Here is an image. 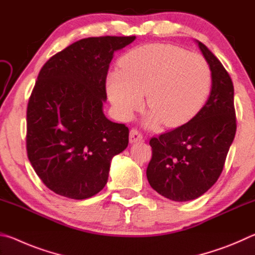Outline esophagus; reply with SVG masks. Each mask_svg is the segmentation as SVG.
Listing matches in <instances>:
<instances>
[{
	"mask_svg": "<svg viewBox=\"0 0 255 255\" xmlns=\"http://www.w3.org/2000/svg\"><path fill=\"white\" fill-rule=\"evenodd\" d=\"M129 140L130 143H137V141L143 140V133H141L138 129L132 128L130 132H129Z\"/></svg>",
	"mask_w": 255,
	"mask_h": 255,
	"instance_id": "34e87169",
	"label": "esophagus"
}]
</instances>
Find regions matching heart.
Masks as SVG:
<instances>
[{
  "label": "heart",
  "instance_id": "heart-1",
  "mask_svg": "<svg viewBox=\"0 0 255 255\" xmlns=\"http://www.w3.org/2000/svg\"><path fill=\"white\" fill-rule=\"evenodd\" d=\"M211 68L201 55L178 46L150 44L137 47L120 59V70L109 73L107 90L124 119L143 106L153 112L152 124L175 127L191 119L208 99Z\"/></svg>",
  "mask_w": 255,
  "mask_h": 255
}]
</instances>
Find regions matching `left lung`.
I'll return each instance as SVG.
<instances>
[{"instance_id":"left-lung-1","label":"left lung","mask_w":255,"mask_h":255,"mask_svg":"<svg viewBox=\"0 0 255 255\" xmlns=\"http://www.w3.org/2000/svg\"><path fill=\"white\" fill-rule=\"evenodd\" d=\"M198 46L213 74L208 100L190 122L149 140L147 180L155 191L173 201L197 199L213 187L236 132L231 76L202 42Z\"/></svg>"}]
</instances>
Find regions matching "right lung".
I'll return each instance as SVG.
<instances>
[{
  "label": "right lung",
  "mask_w": 255,
  "mask_h": 255,
  "mask_svg": "<svg viewBox=\"0 0 255 255\" xmlns=\"http://www.w3.org/2000/svg\"><path fill=\"white\" fill-rule=\"evenodd\" d=\"M131 37H91L41 67L27 108L28 158L47 188L82 200L105 188L110 162L128 146L129 129L103 115L114 53Z\"/></svg>",
  "instance_id": "add662e5"
}]
</instances>
